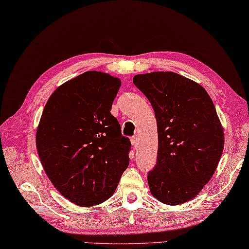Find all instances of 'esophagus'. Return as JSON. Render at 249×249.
Listing matches in <instances>:
<instances>
[{
	"mask_svg": "<svg viewBox=\"0 0 249 249\" xmlns=\"http://www.w3.org/2000/svg\"><path fill=\"white\" fill-rule=\"evenodd\" d=\"M131 144H132L133 147H137L138 146V138L135 137H132V139H131Z\"/></svg>",
	"mask_w": 249,
	"mask_h": 249,
	"instance_id": "esophagus-1",
	"label": "esophagus"
}]
</instances>
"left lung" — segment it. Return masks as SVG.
Listing matches in <instances>:
<instances>
[{
	"instance_id": "obj_1",
	"label": "left lung",
	"mask_w": 249,
	"mask_h": 249,
	"mask_svg": "<svg viewBox=\"0 0 249 249\" xmlns=\"http://www.w3.org/2000/svg\"><path fill=\"white\" fill-rule=\"evenodd\" d=\"M155 111L157 162L148 172L149 191L167 205L197 196L212 179L223 152L224 135L212 98L200 84L171 71L133 77Z\"/></svg>"
}]
</instances>
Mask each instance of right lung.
Returning a JSON list of instances; mask_svg holds the SVG:
<instances>
[{
  "label": "right lung",
  "instance_id": "add662e5",
  "mask_svg": "<svg viewBox=\"0 0 249 249\" xmlns=\"http://www.w3.org/2000/svg\"><path fill=\"white\" fill-rule=\"evenodd\" d=\"M120 79L87 71L58 87L36 129L37 154L64 197L91 207L114 194L129 166L130 140L110 114Z\"/></svg>",
  "mask_w": 249,
  "mask_h": 249
}]
</instances>
